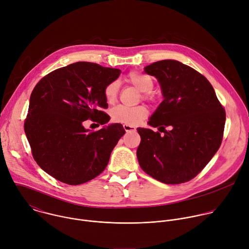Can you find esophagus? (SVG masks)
Returning <instances> with one entry per match:
<instances>
[{
  "label": "esophagus",
  "mask_w": 249,
  "mask_h": 249,
  "mask_svg": "<svg viewBox=\"0 0 249 249\" xmlns=\"http://www.w3.org/2000/svg\"><path fill=\"white\" fill-rule=\"evenodd\" d=\"M124 127V130L127 132V133H130V132H135L136 131V128L134 126H131V125H127V124H124L123 125Z\"/></svg>",
  "instance_id": "34e87169"
}]
</instances>
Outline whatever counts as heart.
Returning a JSON list of instances; mask_svg holds the SVG:
<instances>
[{"label":"heart","mask_w":249,"mask_h":249,"mask_svg":"<svg viewBox=\"0 0 249 249\" xmlns=\"http://www.w3.org/2000/svg\"><path fill=\"white\" fill-rule=\"evenodd\" d=\"M125 81L136 88L142 92L141 96L144 100L149 102H155L157 100V95L152 91L155 87L154 80L138 71H132L126 78ZM104 97L107 103H114L119 94V84L117 81H112L105 86ZM149 111L145 105H137L134 107H127V106L118 105L111 110V118L115 123L127 124L131 126H137L142 121L148 117Z\"/></svg>","instance_id":"obj_1"}]
</instances>
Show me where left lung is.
Returning <instances> with one entry per match:
<instances>
[{"instance_id": "8db88e82", "label": "left lung", "mask_w": 249, "mask_h": 249, "mask_svg": "<svg viewBox=\"0 0 249 249\" xmlns=\"http://www.w3.org/2000/svg\"><path fill=\"white\" fill-rule=\"evenodd\" d=\"M161 87L164 99L149 124L159 132L138 128L141 168L165 184L187 182L199 174L219 150L226 111L210 82L176 60H161L145 68ZM169 127V130L165 128Z\"/></svg>"}]
</instances>
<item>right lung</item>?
Here are the masks:
<instances>
[{
  "label": "right lung",
  "mask_w": 249,
  "mask_h": 249,
  "mask_svg": "<svg viewBox=\"0 0 249 249\" xmlns=\"http://www.w3.org/2000/svg\"><path fill=\"white\" fill-rule=\"evenodd\" d=\"M121 70L77 62L43 77L33 89L24 132L34 160L57 180L79 185L99 175L125 134L119 123L97 131L85 129L90 119L100 125L110 119L104 88Z\"/></svg>",
  "instance_id": "add662e5"
}]
</instances>
